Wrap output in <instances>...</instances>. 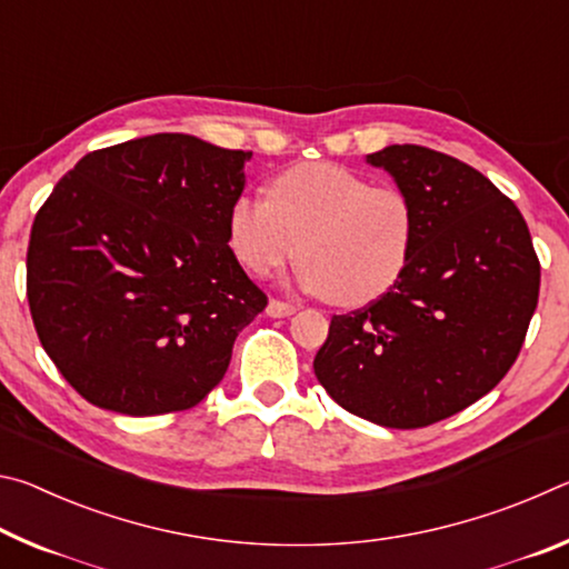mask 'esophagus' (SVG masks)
I'll return each mask as SVG.
<instances>
[{"label": "esophagus", "mask_w": 569, "mask_h": 569, "mask_svg": "<svg viewBox=\"0 0 569 569\" xmlns=\"http://www.w3.org/2000/svg\"><path fill=\"white\" fill-rule=\"evenodd\" d=\"M296 303H288V301H278V298H271L266 306V313L273 316V319H286V316L296 313Z\"/></svg>", "instance_id": "esophagus-1"}]
</instances>
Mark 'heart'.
<instances>
[{"instance_id": "1", "label": "heart", "mask_w": 569, "mask_h": 569, "mask_svg": "<svg viewBox=\"0 0 569 569\" xmlns=\"http://www.w3.org/2000/svg\"><path fill=\"white\" fill-rule=\"evenodd\" d=\"M230 248L246 271L276 273L301 253L298 283L339 306H363L397 286L417 240L407 192L371 186L336 162L276 176L268 198L243 192L228 210Z\"/></svg>"}]
</instances>
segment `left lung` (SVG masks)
I'll return each mask as SVG.
<instances>
[{"label": "left lung", "instance_id": "left-lung-1", "mask_svg": "<svg viewBox=\"0 0 569 569\" xmlns=\"http://www.w3.org/2000/svg\"><path fill=\"white\" fill-rule=\"evenodd\" d=\"M417 210L409 266L391 291L333 316L316 379L356 417L419 429L467 409L512 369L539 296L522 213L467 162L421 146L366 156Z\"/></svg>", "mask_w": 569, "mask_h": 569}]
</instances>
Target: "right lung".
Returning <instances> with one entry per match:
<instances>
[{
  "mask_svg": "<svg viewBox=\"0 0 569 569\" xmlns=\"http://www.w3.org/2000/svg\"><path fill=\"white\" fill-rule=\"evenodd\" d=\"M253 152L160 132L88 152L32 223L27 298L70 387L128 417L196 407L268 298L228 246Z\"/></svg>",
  "mask_w": 569,
  "mask_h": 569,
  "instance_id": "obj_1",
  "label": "right lung"
}]
</instances>
